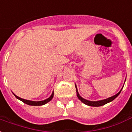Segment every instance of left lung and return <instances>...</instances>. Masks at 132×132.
Wrapping results in <instances>:
<instances>
[{
  "instance_id": "1",
  "label": "left lung",
  "mask_w": 132,
  "mask_h": 132,
  "mask_svg": "<svg viewBox=\"0 0 132 132\" xmlns=\"http://www.w3.org/2000/svg\"><path fill=\"white\" fill-rule=\"evenodd\" d=\"M126 80V79H125ZM76 95H77V97L78 98V99L80 100L82 103H83L84 104L87 105H89V106H92V107H100V106H102V105H104L105 104H107V103H110V102H112V101H114V99L116 98V97L118 96V95L120 94V92L122 90V89H120V92L118 93H117L116 94H115L113 96H111L110 98H108L104 99V100H101V101H88V100H86V99L83 98L82 97H81L79 94V93L78 92L77 89V87L76 85Z\"/></svg>"
}]
</instances>
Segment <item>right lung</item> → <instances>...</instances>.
<instances>
[{
    "label": "right lung",
    "instance_id": "obj_1",
    "mask_svg": "<svg viewBox=\"0 0 132 132\" xmlns=\"http://www.w3.org/2000/svg\"><path fill=\"white\" fill-rule=\"evenodd\" d=\"M14 94V93H13ZM14 95L16 96V98L18 100H20L22 102H23L25 104H27V105H32V106H40V105H45L46 103H47L48 102H50L52 98H53V97H54V92H52V95L50 96L48 98L45 99V100H44V101H29V100H25V99L21 98L20 97L17 96L16 95H15L14 94Z\"/></svg>",
    "mask_w": 132,
    "mask_h": 132
}]
</instances>
